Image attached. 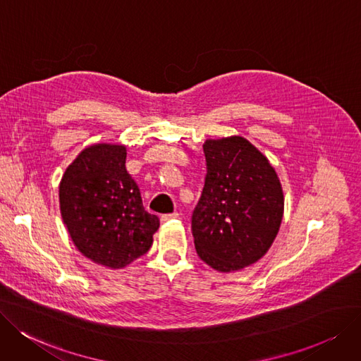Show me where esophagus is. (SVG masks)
<instances>
[{"mask_svg": "<svg viewBox=\"0 0 361 361\" xmlns=\"http://www.w3.org/2000/svg\"><path fill=\"white\" fill-rule=\"evenodd\" d=\"M178 218H179V213H178V212H175V213H167V214H161L160 221H161L163 224H166V222H170V221H173V219H178Z\"/></svg>", "mask_w": 361, "mask_h": 361, "instance_id": "34e87169", "label": "esophagus"}]
</instances>
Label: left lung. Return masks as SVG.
Returning <instances> with one entry per match:
<instances>
[{
	"mask_svg": "<svg viewBox=\"0 0 361 361\" xmlns=\"http://www.w3.org/2000/svg\"><path fill=\"white\" fill-rule=\"evenodd\" d=\"M203 192L191 216L197 255L221 272L259 261L283 219L284 198L276 170L249 140H206Z\"/></svg>",
	"mask_w": 361,
	"mask_h": 361,
	"instance_id": "1",
	"label": "left lung"
}]
</instances>
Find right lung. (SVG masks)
<instances>
[{"label": "right lung", "mask_w": 361, "mask_h": 361, "mask_svg": "<svg viewBox=\"0 0 361 361\" xmlns=\"http://www.w3.org/2000/svg\"><path fill=\"white\" fill-rule=\"evenodd\" d=\"M126 147L85 148L62 176L61 212L77 249L93 262L124 268L145 255L160 219L142 204L126 169Z\"/></svg>", "instance_id": "add662e5"}]
</instances>
